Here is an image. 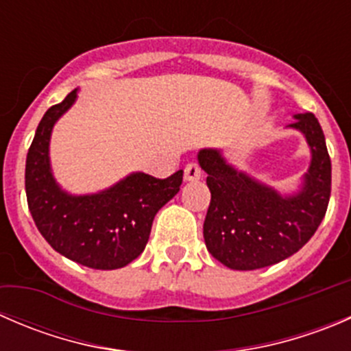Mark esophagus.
<instances>
[{"label": "esophagus", "instance_id": "obj_1", "mask_svg": "<svg viewBox=\"0 0 351 351\" xmlns=\"http://www.w3.org/2000/svg\"><path fill=\"white\" fill-rule=\"evenodd\" d=\"M183 175H185L186 182H193V180H198V178H200V175H202L200 166H198L197 162H189V165L185 166V169H183Z\"/></svg>", "mask_w": 351, "mask_h": 351}]
</instances>
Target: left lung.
I'll list each match as a JSON object with an SVG mask.
<instances>
[{
  "label": "left lung",
  "instance_id": "obj_1",
  "mask_svg": "<svg viewBox=\"0 0 351 351\" xmlns=\"http://www.w3.org/2000/svg\"><path fill=\"white\" fill-rule=\"evenodd\" d=\"M290 127L304 132L311 151L302 192L280 197L236 171L215 149H202L210 205L204 239L215 260L232 270H258L297 253L319 228L331 195V159L319 122L311 112L297 113Z\"/></svg>",
  "mask_w": 351,
  "mask_h": 351
}]
</instances>
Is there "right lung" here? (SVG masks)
<instances>
[{"label": "right lung", "mask_w": 351, "mask_h": 351, "mask_svg": "<svg viewBox=\"0 0 351 351\" xmlns=\"http://www.w3.org/2000/svg\"><path fill=\"white\" fill-rule=\"evenodd\" d=\"M76 100V90L42 117L25 165V190L35 226L58 253L97 270H115L146 247L154 215L180 192L183 171L168 178L134 173L97 195L62 192L49 166V139L56 120Z\"/></svg>", "instance_id": "obj_1"}]
</instances>
